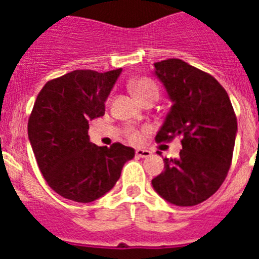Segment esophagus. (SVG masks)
<instances>
[{"label": "esophagus", "instance_id": "esophagus-1", "mask_svg": "<svg viewBox=\"0 0 259 259\" xmlns=\"http://www.w3.org/2000/svg\"><path fill=\"white\" fill-rule=\"evenodd\" d=\"M136 155L140 158H146V157H149V155H152V152L148 149H137Z\"/></svg>", "mask_w": 259, "mask_h": 259}]
</instances>
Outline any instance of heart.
<instances>
[{"label": "heart", "mask_w": 259, "mask_h": 259, "mask_svg": "<svg viewBox=\"0 0 259 259\" xmlns=\"http://www.w3.org/2000/svg\"><path fill=\"white\" fill-rule=\"evenodd\" d=\"M131 89H132V92H134V95L136 96V98L140 102L143 101L144 98L149 97V96L152 95L158 96L157 87H155V84L149 79L136 80V81H134V83L131 84ZM128 136H130V139H131L132 141L139 143V141H141L143 135H141V132L134 131V130H132V131L128 132Z\"/></svg>", "instance_id": "b5f03b06"}]
</instances>
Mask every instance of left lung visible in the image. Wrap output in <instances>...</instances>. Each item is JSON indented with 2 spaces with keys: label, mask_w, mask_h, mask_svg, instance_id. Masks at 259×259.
Segmentation results:
<instances>
[{
  "label": "left lung",
  "mask_w": 259,
  "mask_h": 259,
  "mask_svg": "<svg viewBox=\"0 0 259 259\" xmlns=\"http://www.w3.org/2000/svg\"><path fill=\"white\" fill-rule=\"evenodd\" d=\"M154 76L170 98L158 143L182 137L179 157L164 158L152 185L164 201L194 206L218 191L230 170L237 120L227 92L211 75L178 58L154 63Z\"/></svg>",
  "instance_id": "left-lung-1"
}]
</instances>
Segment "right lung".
<instances>
[{
    "mask_svg": "<svg viewBox=\"0 0 259 259\" xmlns=\"http://www.w3.org/2000/svg\"><path fill=\"white\" fill-rule=\"evenodd\" d=\"M122 68L76 70L50 80L41 89L28 120V139L38 168L50 188L76 202H92L111 191L135 149L89 140V122L105 114Z\"/></svg>",
    "mask_w": 259,
    "mask_h": 259,
    "instance_id": "add662e5",
    "label": "right lung"
}]
</instances>
